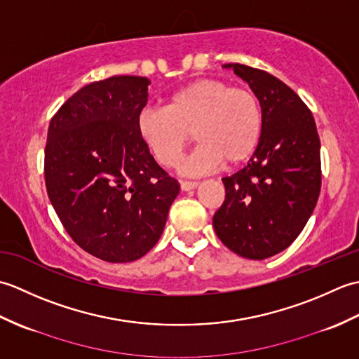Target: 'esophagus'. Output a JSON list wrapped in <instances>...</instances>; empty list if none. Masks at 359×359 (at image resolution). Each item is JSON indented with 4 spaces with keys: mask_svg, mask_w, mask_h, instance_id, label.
<instances>
[{
    "mask_svg": "<svg viewBox=\"0 0 359 359\" xmlns=\"http://www.w3.org/2000/svg\"><path fill=\"white\" fill-rule=\"evenodd\" d=\"M199 187V182L196 180H180V188L184 189V191H189V189H194Z\"/></svg>",
    "mask_w": 359,
    "mask_h": 359,
    "instance_id": "obj_1",
    "label": "esophagus"
}]
</instances>
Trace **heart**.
<instances>
[{"label": "heart", "mask_w": 359, "mask_h": 359, "mask_svg": "<svg viewBox=\"0 0 359 359\" xmlns=\"http://www.w3.org/2000/svg\"><path fill=\"white\" fill-rule=\"evenodd\" d=\"M262 128V106L253 90L219 79L188 83L168 95L165 108H144L137 117L142 140L166 168L179 163L194 131L199 147L182 168L187 174L243 163L261 142Z\"/></svg>", "instance_id": "obj_1"}]
</instances>
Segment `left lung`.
<instances>
[{
    "instance_id": "left-lung-1",
    "label": "left lung",
    "mask_w": 359,
    "mask_h": 359,
    "mask_svg": "<svg viewBox=\"0 0 359 359\" xmlns=\"http://www.w3.org/2000/svg\"><path fill=\"white\" fill-rule=\"evenodd\" d=\"M248 83L262 106V137L241 171L224 177L225 201L212 217L236 255L261 261L299 236L321 191V143L315 118L292 88L245 65H224Z\"/></svg>"
}]
</instances>
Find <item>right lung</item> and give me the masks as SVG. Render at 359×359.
<instances>
[{
    "instance_id": "right-lung-1",
    "label": "right lung",
    "mask_w": 359,
    "mask_h": 359,
    "mask_svg": "<svg viewBox=\"0 0 359 359\" xmlns=\"http://www.w3.org/2000/svg\"><path fill=\"white\" fill-rule=\"evenodd\" d=\"M149 80L89 83L52 117L44 180L72 241L106 262H133L156 245L179 182L157 165L137 131Z\"/></svg>"
}]
</instances>
